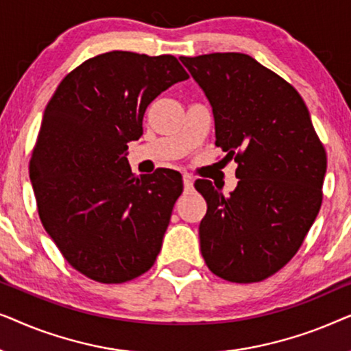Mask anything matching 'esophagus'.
Instances as JSON below:
<instances>
[{
    "instance_id": "1",
    "label": "esophagus",
    "mask_w": 351,
    "mask_h": 351,
    "mask_svg": "<svg viewBox=\"0 0 351 351\" xmlns=\"http://www.w3.org/2000/svg\"><path fill=\"white\" fill-rule=\"evenodd\" d=\"M182 179H184V186H185L186 191L193 189V179H191L190 174H184V176H182Z\"/></svg>"
}]
</instances>
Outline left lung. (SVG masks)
Instances as JSON below:
<instances>
[{
	"label": "left lung",
	"mask_w": 351,
	"mask_h": 351,
	"mask_svg": "<svg viewBox=\"0 0 351 351\" xmlns=\"http://www.w3.org/2000/svg\"><path fill=\"white\" fill-rule=\"evenodd\" d=\"M214 113L215 145L234 160L230 196L195 182L208 213L199 223L206 265L232 282L281 270L304 243L323 201L328 158L292 86L239 52L180 57Z\"/></svg>",
	"instance_id": "obj_1"
}]
</instances>
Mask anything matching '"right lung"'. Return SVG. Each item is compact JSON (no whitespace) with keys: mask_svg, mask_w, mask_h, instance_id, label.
I'll list each match as a JSON object with an SVG mask.
<instances>
[{"mask_svg":"<svg viewBox=\"0 0 351 351\" xmlns=\"http://www.w3.org/2000/svg\"><path fill=\"white\" fill-rule=\"evenodd\" d=\"M189 78L174 56L112 51L60 81L30 160L38 214L75 270L117 285L150 270L184 184L179 172L136 177L128 143L148 105Z\"/></svg>","mask_w":351,"mask_h":351,"instance_id":"1","label":"right lung"}]
</instances>
